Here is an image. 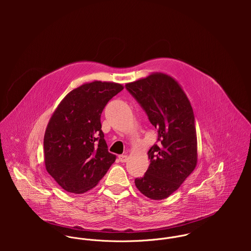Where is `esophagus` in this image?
Instances as JSON below:
<instances>
[{"instance_id":"obj_1","label":"esophagus","mask_w":251,"mask_h":251,"mask_svg":"<svg viewBox=\"0 0 251 251\" xmlns=\"http://www.w3.org/2000/svg\"><path fill=\"white\" fill-rule=\"evenodd\" d=\"M119 160L121 162H126L127 161V155H125V154L119 155Z\"/></svg>"}]
</instances>
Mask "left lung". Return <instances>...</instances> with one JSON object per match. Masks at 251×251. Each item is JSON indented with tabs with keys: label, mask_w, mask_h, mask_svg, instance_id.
Here are the masks:
<instances>
[{
	"label": "left lung",
	"mask_w": 251,
	"mask_h": 251,
	"mask_svg": "<svg viewBox=\"0 0 251 251\" xmlns=\"http://www.w3.org/2000/svg\"><path fill=\"white\" fill-rule=\"evenodd\" d=\"M126 90L157 128V144L148 151L150 165L135 185L152 200L168 198L197 165V136L190 101L178 81L168 74L152 72L126 83Z\"/></svg>",
	"instance_id": "left-lung-1"
}]
</instances>
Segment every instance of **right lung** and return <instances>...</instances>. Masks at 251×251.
<instances>
[{"mask_svg":"<svg viewBox=\"0 0 251 251\" xmlns=\"http://www.w3.org/2000/svg\"><path fill=\"white\" fill-rule=\"evenodd\" d=\"M124 86L93 81L71 91L51 116L44 139L46 171L66 191L94 188L115 162L101 130L100 116Z\"/></svg>","mask_w":251,"mask_h":251,"instance_id":"right-lung-1","label":"right lung"}]
</instances>
